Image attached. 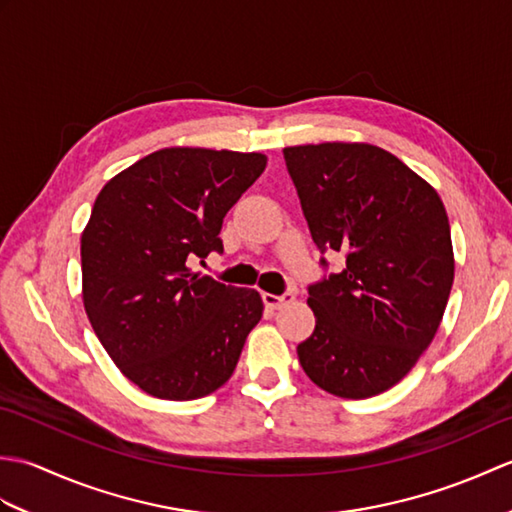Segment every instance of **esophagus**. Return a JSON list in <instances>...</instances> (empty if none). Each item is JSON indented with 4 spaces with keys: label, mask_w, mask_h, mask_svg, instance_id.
Here are the masks:
<instances>
[{
    "label": "esophagus",
    "mask_w": 512,
    "mask_h": 512,
    "mask_svg": "<svg viewBox=\"0 0 512 512\" xmlns=\"http://www.w3.org/2000/svg\"><path fill=\"white\" fill-rule=\"evenodd\" d=\"M292 299H295V292H290V290H286L284 295H270V292H264V303H266V308H270V310L284 308L286 303H290Z\"/></svg>",
    "instance_id": "obj_1"
}]
</instances>
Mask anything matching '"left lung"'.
I'll return each instance as SVG.
<instances>
[{
	"instance_id": "8db88e82",
	"label": "left lung",
	"mask_w": 512,
	"mask_h": 512,
	"mask_svg": "<svg viewBox=\"0 0 512 512\" xmlns=\"http://www.w3.org/2000/svg\"><path fill=\"white\" fill-rule=\"evenodd\" d=\"M325 275L308 286L317 325L297 354L312 383L341 398L394 387L438 332L453 286L447 211L436 189L365 143L284 149ZM343 252L332 274L324 253Z\"/></svg>"
}]
</instances>
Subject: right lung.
Segmentation results:
<instances>
[{
	"label": "right lung",
	"mask_w": 512,
	"mask_h": 512,
	"mask_svg": "<svg viewBox=\"0 0 512 512\" xmlns=\"http://www.w3.org/2000/svg\"><path fill=\"white\" fill-rule=\"evenodd\" d=\"M264 169V154L171 147L118 173L96 198L81 237L85 312L147 394L195 400L235 372L264 301L187 264L224 253V215Z\"/></svg>",
	"instance_id": "right-lung-1"
}]
</instances>
